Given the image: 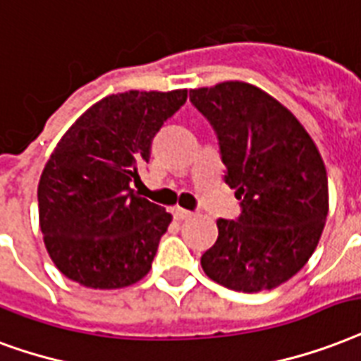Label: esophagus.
<instances>
[{
	"label": "esophagus",
	"mask_w": 361,
	"mask_h": 361,
	"mask_svg": "<svg viewBox=\"0 0 361 361\" xmlns=\"http://www.w3.org/2000/svg\"><path fill=\"white\" fill-rule=\"evenodd\" d=\"M174 216L178 217V219H189V217H192L195 214H192L191 210H185V208H181V206H176Z\"/></svg>",
	"instance_id": "34e87169"
}]
</instances>
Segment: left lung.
Here are the masks:
<instances>
[{"label": "left lung", "instance_id": "obj_1", "mask_svg": "<svg viewBox=\"0 0 361 361\" xmlns=\"http://www.w3.org/2000/svg\"><path fill=\"white\" fill-rule=\"evenodd\" d=\"M219 140L225 183L240 200L238 219H217L216 244L200 265L229 290H274L301 271L329 210L326 164L290 109L255 85L217 82L189 90Z\"/></svg>", "mask_w": 361, "mask_h": 361}]
</instances>
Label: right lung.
Wrapping results in <instances>:
<instances>
[{
	"mask_svg": "<svg viewBox=\"0 0 361 361\" xmlns=\"http://www.w3.org/2000/svg\"><path fill=\"white\" fill-rule=\"evenodd\" d=\"M187 90L109 94L60 137L37 185L39 227L52 263L92 290L136 284L149 272L172 216L130 189L151 142Z\"/></svg>",
	"mask_w": 361,
	"mask_h": 361,
	"instance_id": "add662e5",
	"label": "right lung"
}]
</instances>
